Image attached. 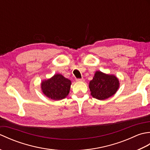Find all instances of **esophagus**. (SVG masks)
Instances as JSON below:
<instances>
[{
  "label": "esophagus",
  "mask_w": 150,
  "mask_h": 150,
  "mask_svg": "<svg viewBox=\"0 0 150 150\" xmlns=\"http://www.w3.org/2000/svg\"><path fill=\"white\" fill-rule=\"evenodd\" d=\"M77 82H83V81H84V79H77Z\"/></svg>",
  "instance_id": "esophagus-1"
}]
</instances>
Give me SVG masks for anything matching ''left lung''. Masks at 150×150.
Instances as JSON below:
<instances>
[{
	"instance_id": "1",
	"label": "left lung",
	"mask_w": 150,
	"mask_h": 150,
	"mask_svg": "<svg viewBox=\"0 0 150 150\" xmlns=\"http://www.w3.org/2000/svg\"><path fill=\"white\" fill-rule=\"evenodd\" d=\"M119 87V79L115 76L106 74L100 71L95 72L94 77L89 84L92 97L100 100L113 96Z\"/></svg>"
}]
</instances>
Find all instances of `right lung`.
Listing matches in <instances>:
<instances>
[{
  "instance_id": "right-lung-1",
  "label": "right lung",
  "mask_w": 150,
  "mask_h": 150,
  "mask_svg": "<svg viewBox=\"0 0 150 150\" xmlns=\"http://www.w3.org/2000/svg\"><path fill=\"white\" fill-rule=\"evenodd\" d=\"M71 82L60 74H55L41 83V89L46 97L54 100L66 98L69 93Z\"/></svg>"
}]
</instances>
